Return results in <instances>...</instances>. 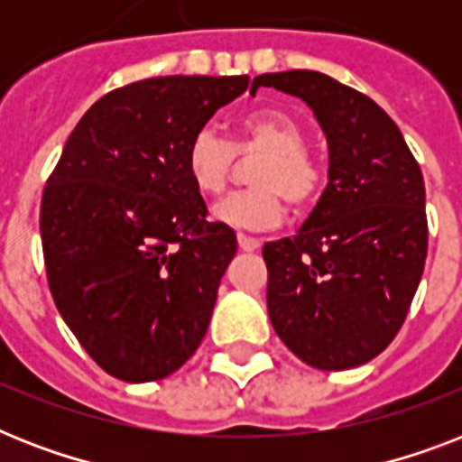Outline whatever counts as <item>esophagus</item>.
I'll use <instances>...</instances> for the list:
<instances>
[{"mask_svg": "<svg viewBox=\"0 0 462 462\" xmlns=\"http://www.w3.org/2000/svg\"><path fill=\"white\" fill-rule=\"evenodd\" d=\"M237 242H239V249H242V252H256V249L261 246V239L249 237V235H242V232L237 235Z\"/></svg>", "mask_w": 462, "mask_h": 462, "instance_id": "34e87169", "label": "esophagus"}]
</instances>
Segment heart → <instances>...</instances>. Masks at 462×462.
I'll return each instance as SVG.
<instances>
[{
  "label": "heart",
  "mask_w": 462,
  "mask_h": 462,
  "mask_svg": "<svg viewBox=\"0 0 462 462\" xmlns=\"http://www.w3.org/2000/svg\"><path fill=\"white\" fill-rule=\"evenodd\" d=\"M307 146V132L295 117L254 112L239 122L232 143L210 129L196 134L187 148V172L203 196H217L230 181L237 155H261L249 172L252 189L225 196L213 206V216L232 227L268 230L282 217V201L300 213L321 199L326 172Z\"/></svg>",
  "instance_id": "1"
}]
</instances>
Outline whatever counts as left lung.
<instances>
[{
  "mask_svg": "<svg viewBox=\"0 0 462 462\" xmlns=\"http://www.w3.org/2000/svg\"><path fill=\"white\" fill-rule=\"evenodd\" d=\"M254 88L314 110L328 141V187L295 237L268 242V316L281 340L323 372L391 345L427 259L424 180L395 122L365 93L319 71H281Z\"/></svg>",
  "mask_w": 462,
  "mask_h": 462,
  "instance_id": "1",
  "label": "left lung"
}]
</instances>
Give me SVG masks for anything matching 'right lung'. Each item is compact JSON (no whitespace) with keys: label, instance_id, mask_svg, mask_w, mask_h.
I'll use <instances>...</instances> for the list:
<instances>
[{"label":"right lung","instance_id":"add662e5","mask_svg":"<svg viewBox=\"0 0 462 462\" xmlns=\"http://www.w3.org/2000/svg\"><path fill=\"white\" fill-rule=\"evenodd\" d=\"M246 88L249 76H158L110 90L47 180L40 237L50 292L115 379H165L208 330L237 237L206 217L187 148Z\"/></svg>","mask_w":462,"mask_h":462}]
</instances>
